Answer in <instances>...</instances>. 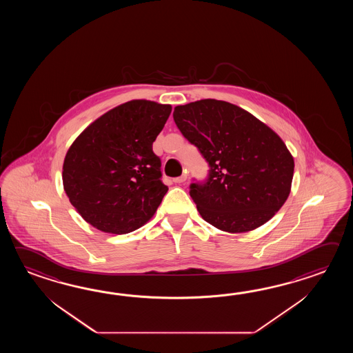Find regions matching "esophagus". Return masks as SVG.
<instances>
[{
  "mask_svg": "<svg viewBox=\"0 0 353 353\" xmlns=\"http://www.w3.org/2000/svg\"><path fill=\"white\" fill-rule=\"evenodd\" d=\"M173 181L175 184H183V183H185V181H187V174H183L181 176H178V178H174Z\"/></svg>",
  "mask_w": 353,
  "mask_h": 353,
  "instance_id": "1",
  "label": "esophagus"
}]
</instances>
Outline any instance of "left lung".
Masks as SVG:
<instances>
[{
  "label": "left lung",
  "mask_w": 353,
  "mask_h": 353,
  "mask_svg": "<svg viewBox=\"0 0 353 353\" xmlns=\"http://www.w3.org/2000/svg\"><path fill=\"white\" fill-rule=\"evenodd\" d=\"M173 117L210 166L207 178L189 187L205 222L241 233L274 217L290 193L294 159L270 128L217 99L176 105Z\"/></svg>",
  "instance_id": "obj_1"
}]
</instances>
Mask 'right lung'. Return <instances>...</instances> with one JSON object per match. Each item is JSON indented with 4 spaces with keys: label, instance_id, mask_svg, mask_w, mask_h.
Masks as SVG:
<instances>
[{
    "label": "right lung",
    "instance_id": "1",
    "mask_svg": "<svg viewBox=\"0 0 353 353\" xmlns=\"http://www.w3.org/2000/svg\"><path fill=\"white\" fill-rule=\"evenodd\" d=\"M172 105L135 99L90 123L69 148L63 185L77 212L103 232L145 225L168 192L152 143Z\"/></svg>",
    "mask_w": 353,
    "mask_h": 353
}]
</instances>
